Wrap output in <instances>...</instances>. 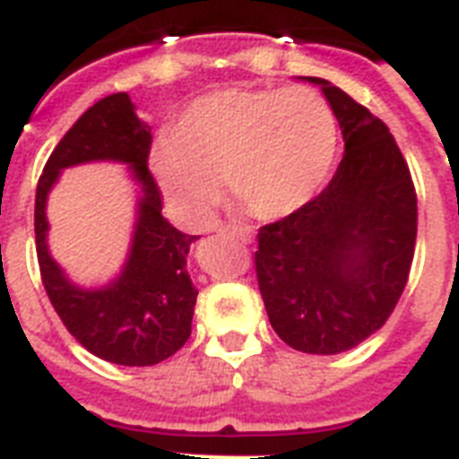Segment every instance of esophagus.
<instances>
[{"label":"esophagus","mask_w":459,"mask_h":459,"mask_svg":"<svg viewBox=\"0 0 459 459\" xmlns=\"http://www.w3.org/2000/svg\"><path fill=\"white\" fill-rule=\"evenodd\" d=\"M218 232L232 234V237L241 239V241H244V244H251V241H253L251 230H248V227H244V225H220Z\"/></svg>","instance_id":"obj_1"}]
</instances>
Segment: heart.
I'll return each mask as SVG.
<instances>
[{
	"label": "heart",
	"instance_id": "obj_1",
	"mask_svg": "<svg viewBox=\"0 0 459 459\" xmlns=\"http://www.w3.org/2000/svg\"><path fill=\"white\" fill-rule=\"evenodd\" d=\"M336 120L307 87L222 90L196 99L153 152V172L189 225H206L220 194L258 220L313 199L332 170Z\"/></svg>",
	"mask_w": 459,
	"mask_h": 459
}]
</instances>
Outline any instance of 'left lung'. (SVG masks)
Masks as SVG:
<instances>
[{
    "label": "left lung",
    "mask_w": 459,
    "mask_h": 459,
    "mask_svg": "<svg viewBox=\"0 0 459 459\" xmlns=\"http://www.w3.org/2000/svg\"><path fill=\"white\" fill-rule=\"evenodd\" d=\"M307 80L325 91L346 153L315 199L260 227L255 277L284 343L336 355L394 313L415 255L417 194L388 127L327 80Z\"/></svg>",
    "instance_id": "obj_1"
}]
</instances>
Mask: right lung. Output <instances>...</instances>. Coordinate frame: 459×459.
<instances>
[{"label": "right lung", "mask_w": 459, "mask_h": 459, "mask_svg": "<svg viewBox=\"0 0 459 459\" xmlns=\"http://www.w3.org/2000/svg\"><path fill=\"white\" fill-rule=\"evenodd\" d=\"M149 152L152 127L134 116L126 91L99 99L51 152L35 194V247L51 306L91 355L126 368L159 365L178 353L192 333L199 296L186 274V253L196 237L160 215L163 196L149 170ZM87 160H123L145 192L126 270L99 292L71 285L46 251V194L64 167Z\"/></svg>", "instance_id": "1"}]
</instances>
